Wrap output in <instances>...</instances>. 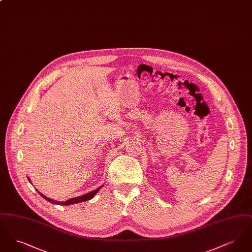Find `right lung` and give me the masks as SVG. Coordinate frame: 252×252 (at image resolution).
Instances as JSON below:
<instances>
[{"mask_svg": "<svg viewBox=\"0 0 252 252\" xmlns=\"http://www.w3.org/2000/svg\"><path fill=\"white\" fill-rule=\"evenodd\" d=\"M101 187H102V186H101ZM101 187L97 188L96 190L93 191V192H89V193H86L84 195H81V196H78V197H74V198H71V199H69V200H67V201H65V202H59V201H56V200L50 199L48 197H46L45 195H43L42 193H40V192H39V193H40V195H41L44 199H46L47 201L51 202V203L59 204V205H70V204L79 203V202H83V201H87V200L92 199V198L94 196V194H95L96 192H98V191L100 190V188H101Z\"/></svg>", "mask_w": 252, "mask_h": 252, "instance_id": "obj_1", "label": "right lung"}]
</instances>
